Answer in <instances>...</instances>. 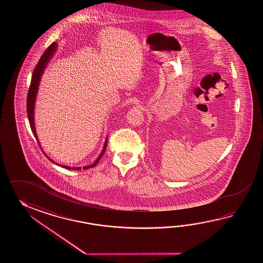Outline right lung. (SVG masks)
Returning <instances> with one entry per match:
<instances>
[{"label": "right lung", "instance_id": "obj_1", "mask_svg": "<svg viewBox=\"0 0 263 263\" xmlns=\"http://www.w3.org/2000/svg\"><path fill=\"white\" fill-rule=\"evenodd\" d=\"M55 42L51 43V44L47 48V50H45L44 53L42 54V56L40 57V61L37 63V65L34 67V71H33V75H32V80H31V84H30V87L28 90V95H27V115H28L29 123H30V127L31 129L34 134L35 139L37 141V143L40 144L39 140H37V136L35 134V129H34V102H35V97H36V93H37V89H39V85H40V78H41V75L43 73V70L45 69V67L47 66V64L50 61V58L51 55L54 53V51L56 50ZM107 141H105V144L103 146V149L101 151V155L99 156V158L96 160V162L91 164L89 166H84L83 169H88V168L94 167L97 165V163L100 161L102 155L104 154L105 149H106L107 146ZM40 147H41L40 145ZM50 162H52V160H50L49 158ZM63 166V165H62ZM64 168H67V169H72V170H81V167H68V166H63Z\"/></svg>", "mask_w": 263, "mask_h": 263}]
</instances>
